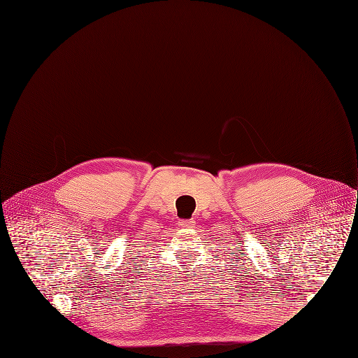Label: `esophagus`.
Listing matches in <instances>:
<instances>
[{
  "instance_id": "34e87169",
  "label": "esophagus",
  "mask_w": 358,
  "mask_h": 358,
  "mask_svg": "<svg viewBox=\"0 0 358 358\" xmlns=\"http://www.w3.org/2000/svg\"><path fill=\"white\" fill-rule=\"evenodd\" d=\"M179 227L180 228H192V227H194V221L193 220H179Z\"/></svg>"
}]
</instances>
